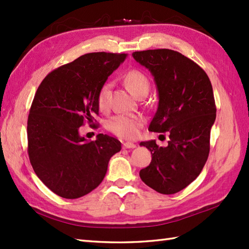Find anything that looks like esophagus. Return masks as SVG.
Here are the masks:
<instances>
[{"label": "esophagus", "instance_id": "1", "mask_svg": "<svg viewBox=\"0 0 249 249\" xmlns=\"http://www.w3.org/2000/svg\"><path fill=\"white\" fill-rule=\"evenodd\" d=\"M123 147H124V149H135L136 144L131 143V142H124Z\"/></svg>", "mask_w": 249, "mask_h": 249}]
</instances>
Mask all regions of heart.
I'll return each instance as SVG.
<instances>
[{"mask_svg":"<svg viewBox=\"0 0 249 249\" xmlns=\"http://www.w3.org/2000/svg\"><path fill=\"white\" fill-rule=\"evenodd\" d=\"M124 82L129 91L136 97L147 94L150 89V81L143 72L138 70L129 71L125 75ZM110 84L105 83L100 88L97 96V103L100 109H106L108 106ZM144 118L139 114H116L107 122V127L116 136L124 139H134L139 135L140 127L143 124Z\"/></svg>","mask_w":249,"mask_h":249,"instance_id":"1","label":"heart"}]
</instances>
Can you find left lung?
I'll return each instance as SVG.
<instances>
[{"label":"left lung","instance_id":"8db88e82","mask_svg":"<svg viewBox=\"0 0 249 249\" xmlns=\"http://www.w3.org/2000/svg\"><path fill=\"white\" fill-rule=\"evenodd\" d=\"M133 56L151 71L158 92L149 130L169 135L165 147L155 140L141 142L152 160L140 170V178L157 193L176 194L197 178L209 157L216 119L212 84L202 68L178 51H136Z\"/></svg>","mask_w":249,"mask_h":249}]
</instances>
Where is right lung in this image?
Masks as SVG:
<instances>
[{
    "mask_svg": "<svg viewBox=\"0 0 249 249\" xmlns=\"http://www.w3.org/2000/svg\"><path fill=\"white\" fill-rule=\"evenodd\" d=\"M126 56L87 53L48 73L37 89L28 119L30 161L40 181L62 198L91 193L121 151L118 139L99 134L88 141L79 127L98 114L99 89Z\"/></svg>",
    "mask_w": 249,
    "mask_h": 249,
    "instance_id": "obj_1",
    "label": "right lung"
}]
</instances>
